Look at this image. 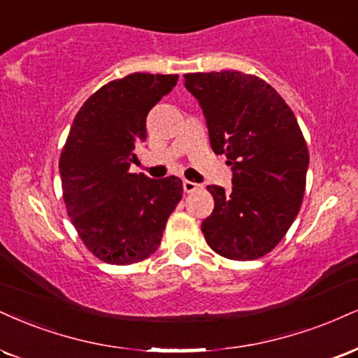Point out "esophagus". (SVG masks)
<instances>
[{"mask_svg": "<svg viewBox=\"0 0 358 358\" xmlns=\"http://www.w3.org/2000/svg\"><path fill=\"white\" fill-rule=\"evenodd\" d=\"M198 188H200V185L195 183V182H190V180H185V182H183V190L187 193L195 192V190H198Z\"/></svg>", "mask_w": 358, "mask_h": 358, "instance_id": "obj_1", "label": "esophagus"}]
</instances>
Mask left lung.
Masks as SVG:
<instances>
[{"instance_id": "1", "label": "left lung", "mask_w": 358, "mask_h": 358, "mask_svg": "<svg viewBox=\"0 0 358 358\" xmlns=\"http://www.w3.org/2000/svg\"><path fill=\"white\" fill-rule=\"evenodd\" d=\"M210 145L225 155L234 188L210 185L215 208L201 223L206 243L230 260H257L277 247L299 215L308 148L294 111L266 81L242 71L188 73Z\"/></svg>"}]
</instances>
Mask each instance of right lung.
<instances>
[{
  "mask_svg": "<svg viewBox=\"0 0 358 358\" xmlns=\"http://www.w3.org/2000/svg\"><path fill=\"white\" fill-rule=\"evenodd\" d=\"M178 75L133 73L83 103L62 155L63 200L85 247L111 265L148 258L182 200L176 176L130 173L135 145L146 140V115L173 90Z\"/></svg>",
  "mask_w": 358,
  "mask_h": 358,
  "instance_id": "1",
  "label": "right lung"
}]
</instances>
